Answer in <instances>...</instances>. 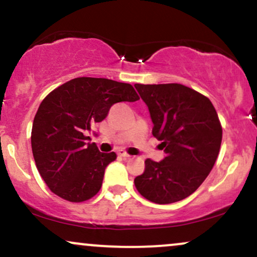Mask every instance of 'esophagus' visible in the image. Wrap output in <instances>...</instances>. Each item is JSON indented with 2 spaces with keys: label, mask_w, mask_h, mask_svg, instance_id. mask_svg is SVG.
I'll list each match as a JSON object with an SVG mask.
<instances>
[{
  "label": "esophagus",
  "mask_w": 257,
  "mask_h": 257,
  "mask_svg": "<svg viewBox=\"0 0 257 257\" xmlns=\"http://www.w3.org/2000/svg\"><path fill=\"white\" fill-rule=\"evenodd\" d=\"M117 155L121 156V158H123V159H128L130 158L128 154L126 152H123V150H119V152H117Z\"/></svg>",
  "instance_id": "1"
}]
</instances>
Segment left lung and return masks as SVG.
I'll return each instance as SVG.
<instances>
[{
  "label": "left lung",
  "instance_id": "8db88e82",
  "mask_svg": "<svg viewBox=\"0 0 257 257\" xmlns=\"http://www.w3.org/2000/svg\"><path fill=\"white\" fill-rule=\"evenodd\" d=\"M135 87L149 109L153 136L166 153L159 162L146 160L136 188L154 203L182 201L200 188L218 158L222 138L218 114L209 98L182 84Z\"/></svg>",
  "mask_w": 257,
  "mask_h": 257
}]
</instances>
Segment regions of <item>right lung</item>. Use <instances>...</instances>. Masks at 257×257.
I'll use <instances>...</instances> for the list:
<instances>
[{
  "mask_svg": "<svg viewBox=\"0 0 257 257\" xmlns=\"http://www.w3.org/2000/svg\"><path fill=\"white\" fill-rule=\"evenodd\" d=\"M137 99L131 84L81 77L62 84L42 101L32 125V154L54 194L69 202L97 194L116 154L101 153L87 135L105 119L111 105Z\"/></svg>",
  "mask_w": 257,
  "mask_h": 257,
  "instance_id": "obj_1",
  "label": "right lung"
}]
</instances>
